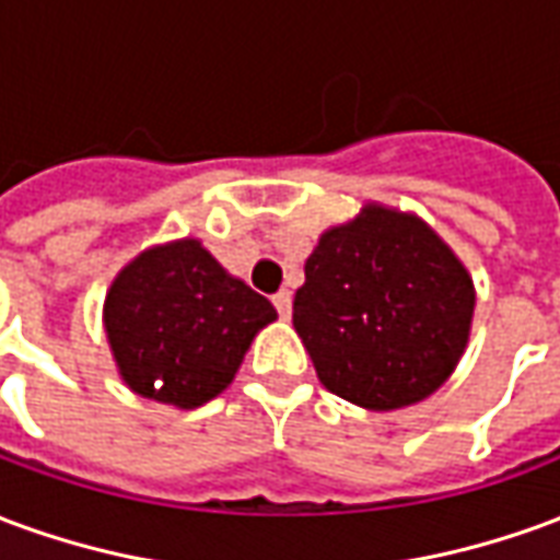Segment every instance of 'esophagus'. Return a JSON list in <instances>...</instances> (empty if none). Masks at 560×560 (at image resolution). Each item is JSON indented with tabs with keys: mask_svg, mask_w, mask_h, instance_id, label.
Masks as SVG:
<instances>
[{
	"mask_svg": "<svg viewBox=\"0 0 560 560\" xmlns=\"http://www.w3.org/2000/svg\"><path fill=\"white\" fill-rule=\"evenodd\" d=\"M291 303H293L291 291H279V293H276V296H272V305L279 308V315L284 317V320L291 317Z\"/></svg>",
	"mask_w": 560,
	"mask_h": 560,
	"instance_id": "obj_1",
	"label": "esophagus"
}]
</instances>
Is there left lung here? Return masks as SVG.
<instances>
[{
    "mask_svg": "<svg viewBox=\"0 0 560 560\" xmlns=\"http://www.w3.org/2000/svg\"><path fill=\"white\" fill-rule=\"evenodd\" d=\"M474 284L420 219L365 207L305 260L293 327L320 384L369 411L432 396L468 345Z\"/></svg>",
    "mask_w": 560,
    "mask_h": 560,
    "instance_id": "obj_1",
    "label": "left lung"
}]
</instances>
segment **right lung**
Listing matches in <instances>:
<instances>
[{"label": "right lung", "instance_id": "right-lung-1", "mask_svg": "<svg viewBox=\"0 0 560 560\" xmlns=\"http://www.w3.org/2000/svg\"><path fill=\"white\" fill-rule=\"evenodd\" d=\"M272 320L276 308L267 296L228 276L197 240L135 257L104 303L107 341L122 381L140 396L176 408H197L219 396L257 329Z\"/></svg>", "mask_w": 560, "mask_h": 560}]
</instances>
